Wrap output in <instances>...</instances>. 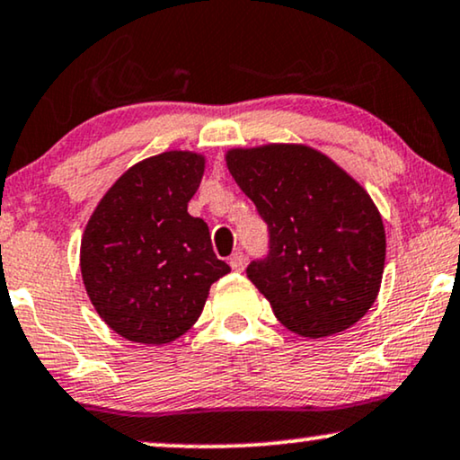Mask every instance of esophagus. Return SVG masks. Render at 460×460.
Segmentation results:
<instances>
[{
    "label": "esophagus",
    "mask_w": 460,
    "mask_h": 460,
    "mask_svg": "<svg viewBox=\"0 0 460 460\" xmlns=\"http://www.w3.org/2000/svg\"><path fill=\"white\" fill-rule=\"evenodd\" d=\"M229 265H231V269H234V271H243V267H246V254L243 252H235L234 256H231L229 259Z\"/></svg>",
    "instance_id": "34e87169"
}]
</instances>
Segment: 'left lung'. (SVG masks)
Returning <instances> with one entry per match:
<instances>
[{
	"label": "left lung",
	"instance_id": "obj_1",
	"mask_svg": "<svg viewBox=\"0 0 460 460\" xmlns=\"http://www.w3.org/2000/svg\"><path fill=\"white\" fill-rule=\"evenodd\" d=\"M226 168L267 223L269 252L248 279L292 332H342L376 301L385 226L375 201L345 170L305 145L231 149Z\"/></svg>",
	"mask_w": 460,
	"mask_h": 460
}]
</instances>
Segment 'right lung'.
<instances>
[{"label":"right lung","mask_w":460,"mask_h":460,"mask_svg":"<svg viewBox=\"0 0 460 460\" xmlns=\"http://www.w3.org/2000/svg\"><path fill=\"white\" fill-rule=\"evenodd\" d=\"M204 157L166 151L115 181L85 225L79 267L96 314L143 345L179 339L198 322L214 281L231 271L210 231L187 212Z\"/></svg>","instance_id":"1"}]
</instances>
